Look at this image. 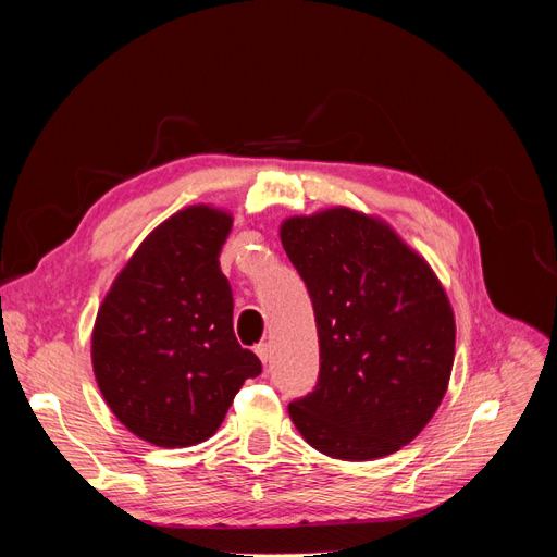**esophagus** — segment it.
Segmentation results:
<instances>
[{"label": "esophagus", "instance_id": "34e87169", "mask_svg": "<svg viewBox=\"0 0 557 557\" xmlns=\"http://www.w3.org/2000/svg\"><path fill=\"white\" fill-rule=\"evenodd\" d=\"M256 352H258V358L267 364L269 358H272V346H269V344H258V346H256Z\"/></svg>", "mask_w": 557, "mask_h": 557}]
</instances>
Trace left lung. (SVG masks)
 <instances>
[{
	"label": "left lung",
	"mask_w": 557,
	"mask_h": 557,
	"mask_svg": "<svg viewBox=\"0 0 557 557\" xmlns=\"http://www.w3.org/2000/svg\"><path fill=\"white\" fill-rule=\"evenodd\" d=\"M315 313L320 376L288 411L334 460L385 458L423 432L448 391L455 315L442 281L383 218L330 207L281 223Z\"/></svg>",
	"instance_id": "8db88e82"
}]
</instances>
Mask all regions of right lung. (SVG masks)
Instances as JSON below:
<instances>
[{
  "label": "right lung",
  "instance_id": "right-lung-1",
  "mask_svg": "<svg viewBox=\"0 0 557 557\" xmlns=\"http://www.w3.org/2000/svg\"><path fill=\"white\" fill-rule=\"evenodd\" d=\"M230 230L227 209L176 211L132 252L99 305L90 348L99 393L153 446L207 442L244 381L262 372L232 327V288L218 262Z\"/></svg>",
  "mask_w": 557,
  "mask_h": 557
}]
</instances>
